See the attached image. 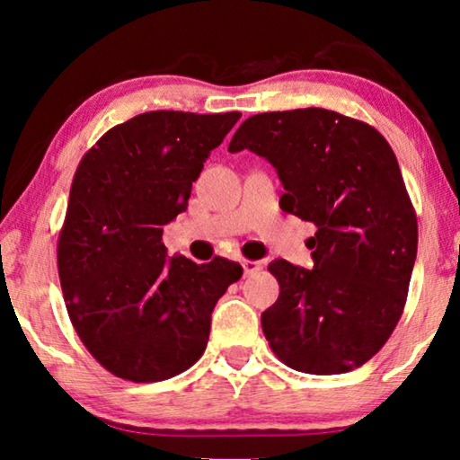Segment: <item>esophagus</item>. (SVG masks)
I'll list each match as a JSON object with an SVG mask.
<instances>
[{"label":"esophagus","instance_id":"obj_1","mask_svg":"<svg viewBox=\"0 0 460 460\" xmlns=\"http://www.w3.org/2000/svg\"><path fill=\"white\" fill-rule=\"evenodd\" d=\"M243 270H244V276H253L255 272H260L261 270V263L253 260H243Z\"/></svg>","mask_w":460,"mask_h":460}]
</instances>
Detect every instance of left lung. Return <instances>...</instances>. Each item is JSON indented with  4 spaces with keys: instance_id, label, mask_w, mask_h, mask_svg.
Returning <instances> with one entry per match:
<instances>
[{
    "instance_id": "1",
    "label": "left lung",
    "mask_w": 460,
    "mask_h": 460,
    "mask_svg": "<svg viewBox=\"0 0 460 460\" xmlns=\"http://www.w3.org/2000/svg\"><path fill=\"white\" fill-rule=\"evenodd\" d=\"M266 156L285 186L280 209L316 226L314 268L268 266L280 285L261 314L287 367L341 375L379 351L404 312L419 226L398 159L373 125L326 109L261 112L228 150Z\"/></svg>"
}]
</instances>
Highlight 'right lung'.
<instances>
[{
  "instance_id": "right-lung-1",
  "label": "right lung",
  "mask_w": 460,
  "mask_h": 460,
  "mask_svg": "<svg viewBox=\"0 0 460 460\" xmlns=\"http://www.w3.org/2000/svg\"><path fill=\"white\" fill-rule=\"evenodd\" d=\"M241 112H142L79 161L58 234V276L81 343L119 379L165 381L203 356L236 261L167 257L163 226Z\"/></svg>"
}]
</instances>
